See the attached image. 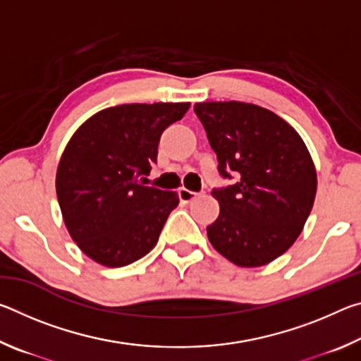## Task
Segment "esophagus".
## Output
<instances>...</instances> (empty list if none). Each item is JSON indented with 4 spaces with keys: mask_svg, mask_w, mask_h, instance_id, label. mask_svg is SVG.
<instances>
[{
    "mask_svg": "<svg viewBox=\"0 0 361 361\" xmlns=\"http://www.w3.org/2000/svg\"><path fill=\"white\" fill-rule=\"evenodd\" d=\"M178 195H180V199L183 200V202H191V200H194L195 197H197L199 192H192V191H189V189H186V188H181L180 191H178Z\"/></svg>",
    "mask_w": 361,
    "mask_h": 361,
    "instance_id": "34e87169",
    "label": "esophagus"
}]
</instances>
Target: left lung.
I'll use <instances>...</instances> for the list:
<instances>
[{
  "mask_svg": "<svg viewBox=\"0 0 361 361\" xmlns=\"http://www.w3.org/2000/svg\"><path fill=\"white\" fill-rule=\"evenodd\" d=\"M194 111L202 122L223 178L213 189L219 204L209 240L240 267L279 258L301 234L312 210L317 172L307 148L288 122L252 103L204 102Z\"/></svg>",
  "mask_w": 361,
  "mask_h": 361,
  "instance_id": "8db88e82",
  "label": "left lung"
}]
</instances>
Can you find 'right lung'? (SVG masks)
Listing matches in <instances>:
<instances>
[{
	"instance_id": "add662e5",
	"label": "right lung",
	"mask_w": 361,
	"mask_h": 361,
	"mask_svg": "<svg viewBox=\"0 0 361 361\" xmlns=\"http://www.w3.org/2000/svg\"><path fill=\"white\" fill-rule=\"evenodd\" d=\"M189 103H130L103 109L75 132L59 162L56 189L63 221L82 252L122 267L156 247L176 192L145 186L162 132Z\"/></svg>"
}]
</instances>
